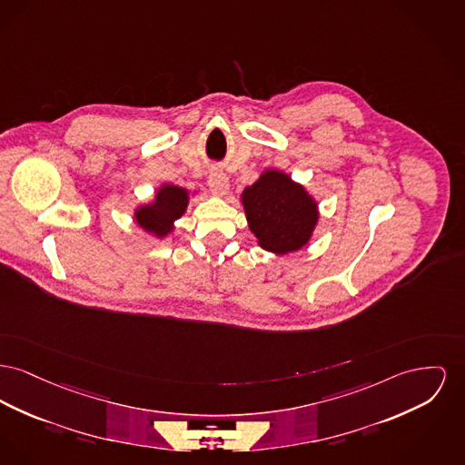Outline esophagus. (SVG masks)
I'll return each instance as SVG.
<instances>
[{"label": "esophagus", "instance_id": "esophagus-1", "mask_svg": "<svg viewBox=\"0 0 465 465\" xmlns=\"http://www.w3.org/2000/svg\"><path fill=\"white\" fill-rule=\"evenodd\" d=\"M207 183H209L211 192L218 194V196H224L230 190V181L223 172H211Z\"/></svg>", "mask_w": 465, "mask_h": 465}]
</instances>
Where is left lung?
I'll use <instances>...</instances> for the list:
<instances>
[{"label": "left lung", "instance_id": "1", "mask_svg": "<svg viewBox=\"0 0 465 465\" xmlns=\"http://www.w3.org/2000/svg\"><path fill=\"white\" fill-rule=\"evenodd\" d=\"M247 226L256 244L273 254L301 251L320 221L318 200L282 170L267 168L241 193Z\"/></svg>", "mask_w": 465, "mask_h": 465}]
</instances>
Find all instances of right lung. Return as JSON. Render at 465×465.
Instances as JSON below:
<instances>
[{
	"label": "right lung",
	"instance_id": "add662e5",
	"mask_svg": "<svg viewBox=\"0 0 465 465\" xmlns=\"http://www.w3.org/2000/svg\"><path fill=\"white\" fill-rule=\"evenodd\" d=\"M188 188L163 183L154 192V198L147 203H140L134 209V221L138 228L154 239H164L175 230V221L183 218L188 211L190 200L196 194Z\"/></svg>",
	"mask_w": 465,
	"mask_h": 465
}]
</instances>
